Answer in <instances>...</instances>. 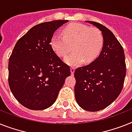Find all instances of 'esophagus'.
I'll return each mask as SVG.
<instances>
[{
  "instance_id": "obj_1",
  "label": "esophagus",
  "mask_w": 132,
  "mask_h": 132,
  "mask_svg": "<svg viewBox=\"0 0 132 132\" xmlns=\"http://www.w3.org/2000/svg\"><path fill=\"white\" fill-rule=\"evenodd\" d=\"M75 67H70V72H71L72 75H74V73H75Z\"/></svg>"
}]
</instances>
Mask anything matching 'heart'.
Here are the masks:
<instances>
[{"label":"heart","instance_id":"heart-1","mask_svg":"<svg viewBox=\"0 0 132 132\" xmlns=\"http://www.w3.org/2000/svg\"><path fill=\"white\" fill-rule=\"evenodd\" d=\"M62 34L63 36L53 35L50 46L59 57H65L72 47L74 52L64 59L70 66H79L85 61L90 64L100 54L104 39L98 29L75 23L65 27Z\"/></svg>","mask_w":132,"mask_h":132}]
</instances>
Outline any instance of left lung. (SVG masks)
Instances as JSON below:
<instances>
[{
    "instance_id": "8db88e82",
    "label": "left lung",
    "mask_w": 132,
    "mask_h": 132,
    "mask_svg": "<svg viewBox=\"0 0 132 132\" xmlns=\"http://www.w3.org/2000/svg\"><path fill=\"white\" fill-rule=\"evenodd\" d=\"M101 31L103 46L99 56L87 66L76 68L75 98L82 109L98 111L118 97L126 77L124 51L112 32L97 22L86 21Z\"/></svg>"
}]
</instances>
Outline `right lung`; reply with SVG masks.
Listing matches in <instances>:
<instances>
[{
	"mask_svg": "<svg viewBox=\"0 0 132 132\" xmlns=\"http://www.w3.org/2000/svg\"><path fill=\"white\" fill-rule=\"evenodd\" d=\"M68 20L35 25L17 41L9 62V85L13 96L31 110H43L55 103L70 67L50 46L51 38Z\"/></svg>",
	"mask_w": 132,
	"mask_h": 132,
	"instance_id": "add662e5",
	"label": "right lung"
}]
</instances>
